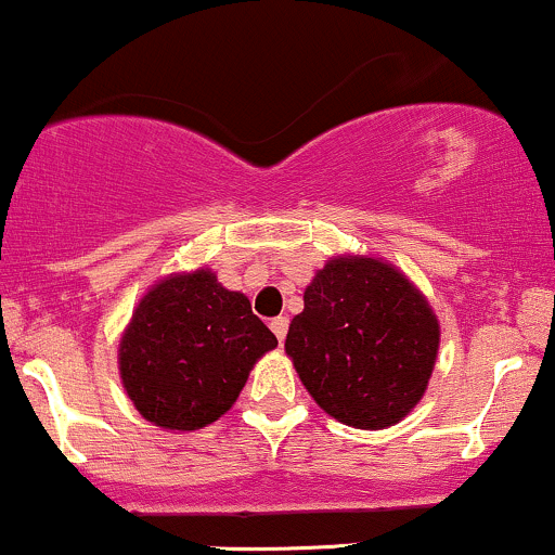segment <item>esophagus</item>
<instances>
[{
  "instance_id": "34e87169",
  "label": "esophagus",
  "mask_w": 555,
  "mask_h": 555,
  "mask_svg": "<svg viewBox=\"0 0 555 555\" xmlns=\"http://www.w3.org/2000/svg\"><path fill=\"white\" fill-rule=\"evenodd\" d=\"M287 328H289V319H287V315H276V319L271 321V332L276 334L279 343H284V339H287Z\"/></svg>"
}]
</instances>
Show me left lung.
I'll return each mask as SVG.
<instances>
[{"label": "left lung", "mask_w": 555, "mask_h": 555, "mask_svg": "<svg viewBox=\"0 0 555 555\" xmlns=\"http://www.w3.org/2000/svg\"><path fill=\"white\" fill-rule=\"evenodd\" d=\"M284 350L328 416L385 429L422 400L440 347L429 302L374 258H334L302 295Z\"/></svg>", "instance_id": "left-lung-1"}]
</instances>
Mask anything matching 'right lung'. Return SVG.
<instances>
[{"mask_svg":"<svg viewBox=\"0 0 555 555\" xmlns=\"http://www.w3.org/2000/svg\"><path fill=\"white\" fill-rule=\"evenodd\" d=\"M276 337L210 271L168 276L139 302L120 339V379L147 422L199 429L229 411Z\"/></svg>","mask_w":555,"mask_h":555,"instance_id":"right-lung-1","label":"right lung"}]
</instances>
